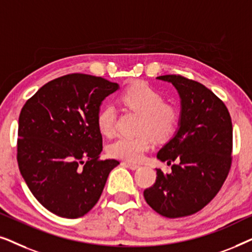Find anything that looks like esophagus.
<instances>
[{
  "mask_svg": "<svg viewBox=\"0 0 252 252\" xmlns=\"http://www.w3.org/2000/svg\"><path fill=\"white\" fill-rule=\"evenodd\" d=\"M123 165H125V166H127V167H129L130 170H137V168L140 167V165H137V164H133V163H126V161H124V163H122Z\"/></svg>",
  "mask_w": 252,
  "mask_h": 252,
  "instance_id": "34e87169",
  "label": "esophagus"
}]
</instances>
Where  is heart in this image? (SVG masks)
Here are the masks:
<instances>
[{"label":"heart","mask_w":252,"mask_h":252,"mask_svg":"<svg viewBox=\"0 0 252 252\" xmlns=\"http://www.w3.org/2000/svg\"><path fill=\"white\" fill-rule=\"evenodd\" d=\"M122 101L127 109L141 115L137 136H118L108 146L111 157L127 161H139L153 146V135L157 141L171 139L179 125V111L174 106L164 104L160 93L146 82H135L122 94ZM117 110L105 105L96 117L99 132L111 135L115 132Z\"/></svg>","instance_id":"obj_1"}]
</instances>
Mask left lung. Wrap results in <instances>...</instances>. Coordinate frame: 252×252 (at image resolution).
Masks as SVG:
<instances>
[{
    "label": "left lung",
    "instance_id": "left-lung-1",
    "mask_svg": "<svg viewBox=\"0 0 252 252\" xmlns=\"http://www.w3.org/2000/svg\"><path fill=\"white\" fill-rule=\"evenodd\" d=\"M180 97V119L172 139L157 158L171 164V173L157 168L144 199L167 218L194 215L218 194L232 164L233 126L221 99L197 81L181 75H160Z\"/></svg>",
    "mask_w": 252,
    "mask_h": 252
}]
</instances>
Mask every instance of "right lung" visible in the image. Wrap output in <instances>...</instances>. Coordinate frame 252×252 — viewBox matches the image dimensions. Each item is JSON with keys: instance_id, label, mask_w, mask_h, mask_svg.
<instances>
[{"instance_id": "add662e5", "label": "right lung", "mask_w": 252, "mask_h": 252, "mask_svg": "<svg viewBox=\"0 0 252 252\" xmlns=\"http://www.w3.org/2000/svg\"><path fill=\"white\" fill-rule=\"evenodd\" d=\"M119 85L89 74H67L42 86L19 115L17 159L26 185L47 210L75 219L101 197L119 164L99 160L96 117Z\"/></svg>"}]
</instances>
